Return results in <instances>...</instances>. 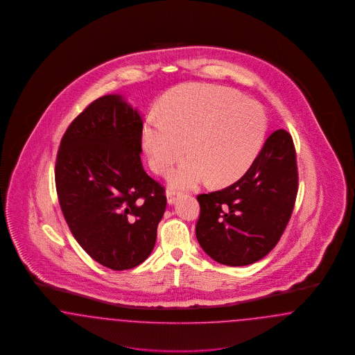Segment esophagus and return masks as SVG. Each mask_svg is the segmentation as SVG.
I'll return each instance as SVG.
<instances>
[{"label": "esophagus", "instance_id": "obj_1", "mask_svg": "<svg viewBox=\"0 0 355 355\" xmlns=\"http://www.w3.org/2000/svg\"><path fill=\"white\" fill-rule=\"evenodd\" d=\"M178 196H180V193H177V191H174V190H168V191H166V199H168V203H169V205L175 203V200L178 198Z\"/></svg>", "mask_w": 355, "mask_h": 355}]
</instances>
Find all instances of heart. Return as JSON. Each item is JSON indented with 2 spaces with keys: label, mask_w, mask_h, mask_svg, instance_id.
<instances>
[{
  "label": "heart",
  "mask_w": 355,
  "mask_h": 355,
  "mask_svg": "<svg viewBox=\"0 0 355 355\" xmlns=\"http://www.w3.org/2000/svg\"><path fill=\"white\" fill-rule=\"evenodd\" d=\"M164 116L152 114L142 129L149 165L171 171L174 187L189 189L210 178L215 186L238 181L250 169L264 141L267 117L254 100L220 85H187L171 92Z\"/></svg>",
  "instance_id": "obj_1"
}]
</instances>
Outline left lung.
Returning <instances> with one entry per match:
<instances>
[{"instance_id":"1","label":"left lung","mask_w":355,"mask_h":355,"mask_svg":"<svg viewBox=\"0 0 355 355\" xmlns=\"http://www.w3.org/2000/svg\"><path fill=\"white\" fill-rule=\"evenodd\" d=\"M298 173L292 136L275 130L239 181L197 197L196 235L215 261L241 267L270 254L295 207Z\"/></svg>"}]
</instances>
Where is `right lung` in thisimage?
<instances>
[{"label": "right lung", "instance_id": "right-lung-1", "mask_svg": "<svg viewBox=\"0 0 355 355\" xmlns=\"http://www.w3.org/2000/svg\"><path fill=\"white\" fill-rule=\"evenodd\" d=\"M141 114L121 95L92 101L67 128L55 164L58 199L73 238L114 270L155 248L165 189L141 164Z\"/></svg>", "mask_w": 355, "mask_h": 355}]
</instances>
